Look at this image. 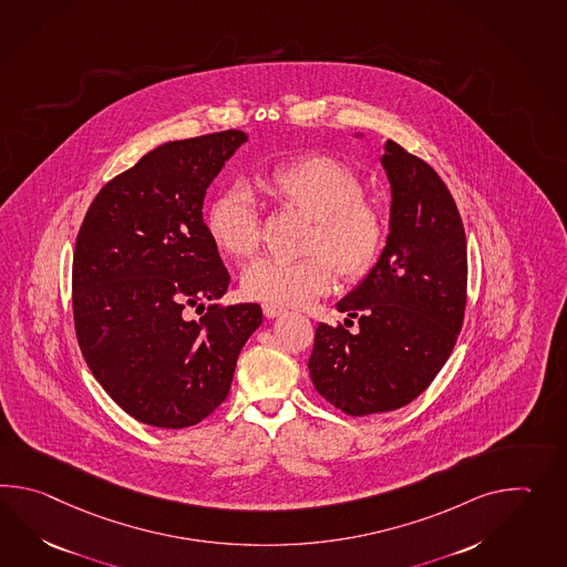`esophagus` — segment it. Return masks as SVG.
Masks as SVG:
<instances>
[{"label": "esophagus", "instance_id": "esophagus-1", "mask_svg": "<svg viewBox=\"0 0 567 567\" xmlns=\"http://www.w3.org/2000/svg\"><path fill=\"white\" fill-rule=\"evenodd\" d=\"M262 311H265L268 319H275L278 315L285 313L287 309H282V307H278V305H272V302H265V305H262Z\"/></svg>", "mask_w": 567, "mask_h": 567}]
</instances>
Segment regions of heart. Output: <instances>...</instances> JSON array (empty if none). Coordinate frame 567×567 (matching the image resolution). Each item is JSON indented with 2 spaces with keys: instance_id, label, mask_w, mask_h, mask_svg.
<instances>
[{
  "instance_id": "b5f03b06",
  "label": "heart",
  "mask_w": 567,
  "mask_h": 567,
  "mask_svg": "<svg viewBox=\"0 0 567 567\" xmlns=\"http://www.w3.org/2000/svg\"><path fill=\"white\" fill-rule=\"evenodd\" d=\"M266 187L280 202L313 219L307 252L299 260L262 256L244 268L241 290L256 301L302 307L328 292L333 268L355 277L377 260L384 241V215L378 203L362 197V185L348 166L329 156H301L278 164L266 175ZM205 226L215 246L234 258L250 256L260 239L252 190L231 183L209 203ZM326 252L330 258L322 256Z\"/></svg>"
}]
</instances>
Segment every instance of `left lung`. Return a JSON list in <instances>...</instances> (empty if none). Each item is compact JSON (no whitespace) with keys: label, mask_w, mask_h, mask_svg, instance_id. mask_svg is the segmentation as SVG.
<instances>
[{"label":"left lung","mask_w":567,"mask_h":567,"mask_svg":"<svg viewBox=\"0 0 567 567\" xmlns=\"http://www.w3.org/2000/svg\"><path fill=\"white\" fill-rule=\"evenodd\" d=\"M380 164L391 183L386 244L336 305L358 329L319 323L309 358L317 392L352 416L415 401L447 362L466 309V234L452 193L392 140Z\"/></svg>","instance_id":"1"}]
</instances>
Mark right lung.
I'll use <instances>...</instances> for the list:
<instances>
[{
	"instance_id": "add662e5",
	"label": "right lung",
	"mask_w": 567,
	"mask_h": 567,
	"mask_svg": "<svg viewBox=\"0 0 567 567\" xmlns=\"http://www.w3.org/2000/svg\"><path fill=\"white\" fill-rule=\"evenodd\" d=\"M248 136L176 140L144 154L91 203L73 256L76 340L127 415L152 427L197 425L226 401L256 302L190 307L226 295L229 275L203 221L215 176Z\"/></svg>"
}]
</instances>
